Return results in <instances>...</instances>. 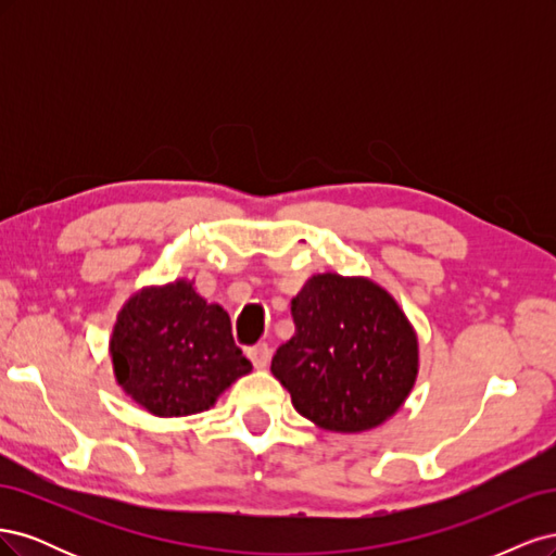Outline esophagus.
I'll list each match as a JSON object with an SVG mask.
<instances>
[{
	"label": "esophagus",
	"instance_id": "1",
	"mask_svg": "<svg viewBox=\"0 0 556 556\" xmlns=\"http://www.w3.org/2000/svg\"><path fill=\"white\" fill-rule=\"evenodd\" d=\"M248 357H250V362L255 364L257 368H264V366L268 364V359H271V348H268L266 343L250 345V348H248Z\"/></svg>",
	"mask_w": 556,
	"mask_h": 556
}]
</instances>
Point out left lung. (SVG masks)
Segmentation results:
<instances>
[{"instance_id": "1", "label": "left lung", "mask_w": 556, "mask_h": 556, "mask_svg": "<svg viewBox=\"0 0 556 556\" xmlns=\"http://www.w3.org/2000/svg\"><path fill=\"white\" fill-rule=\"evenodd\" d=\"M292 317L296 333L271 371L301 415L329 431H364L401 408L417 376V339L382 288L315 276L292 301Z\"/></svg>"}]
</instances>
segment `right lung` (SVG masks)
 <instances>
[{"label": "right lung", "mask_w": 556, "mask_h": 556, "mask_svg": "<svg viewBox=\"0 0 556 556\" xmlns=\"http://www.w3.org/2000/svg\"><path fill=\"white\" fill-rule=\"evenodd\" d=\"M111 355L123 390L160 417L206 410L252 368L233 343L227 311L206 304L185 280L127 301Z\"/></svg>", "instance_id": "1"}]
</instances>
